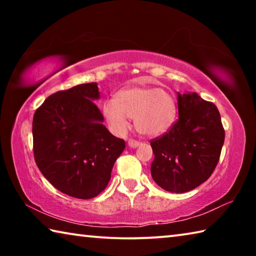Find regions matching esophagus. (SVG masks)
Returning a JSON list of instances; mask_svg holds the SVG:
<instances>
[{"instance_id": "esophagus-1", "label": "esophagus", "mask_w": 256, "mask_h": 256, "mask_svg": "<svg viewBox=\"0 0 256 256\" xmlns=\"http://www.w3.org/2000/svg\"><path fill=\"white\" fill-rule=\"evenodd\" d=\"M128 144L130 148H136V146H138L141 144L138 141L133 140V138H130L128 142Z\"/></svg>"}]
</instances>
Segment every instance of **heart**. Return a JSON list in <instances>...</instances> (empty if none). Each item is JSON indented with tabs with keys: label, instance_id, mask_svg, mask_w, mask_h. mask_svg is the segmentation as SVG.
<instances>
[{
	"label": "heart",
	"instance_id": "1",
	"mask_svg": "<svg viewBox=\"0 0 256 256\" xmlns=\"http://www.w3.org/2000/svg\"><path fill=\"white\" fill-rule=\"evenodd\" d=\"M102 110L110 130L118 134L126 131L128 118H134L136 131L146 136L164 133L176 118V102L170 92L144 86L120 90L115 99L102 104Z\"/></svg>",
	"mask_w": 256,
	"mask_h": 256
}]
</instances>
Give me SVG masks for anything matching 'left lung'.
<instances>
[{"mask_svg": "<svg viewBox=\"0 0 256 256\" xmlns=\"http://www.w3.org/2000/svg\"><path fill=\"white\" fill-rule=\"evenodd\" d=\"M178 118L162 136L152 138L151 176L160 188L184 193L209 178L224 141L220 112L196 92L177 94Z\"/></svg>", "mask_w": 256, "mask_h": 256, "instance_id": "left-lung-1", "label": "left lung"}]
</instances>
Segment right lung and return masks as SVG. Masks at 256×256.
I'll return each instance as SVG.
<instances>
[{"label": "right lung", "instance_id": "obj_1", "mask_svg": "<svg viewBox=\"0 0 256 256\" xmlns=\"http://www.w3.org/2000/svg\"><path fill=\"white\" fill-rule=\"evenodd\" d=\"M96 82L62 90L45 99L32 120L34 157L46 180L60 192L92 198L106 188L125 141L104 126L94 102Z\"/></svg>", "mask_w": 256, "mask_h": 256}]
</instances>
